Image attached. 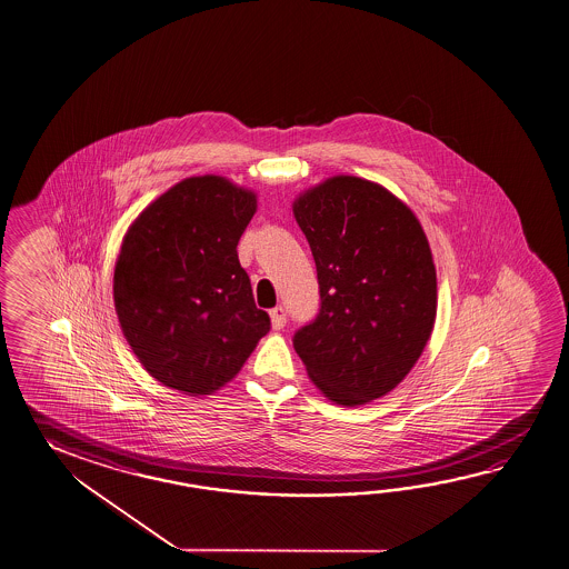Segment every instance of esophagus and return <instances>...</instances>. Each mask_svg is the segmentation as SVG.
Instances as JSON below:
<instances>
[{"label":"esophagus","mask_w":569,"mask_h":569,"mask_svg":"<svg viewBox=\"0 0 569 569\" xmlns=\"http://www.w3.org/2000/svg\"><path fill=\"white\" fill-rule=\"evenodd\" d=\"M271 326H273V330H281L283 326H286V310L279 306V308H273L271 312Z\"/></svg>","instance_id":"esophagus-1"}]
</instances>
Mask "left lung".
Here are the masks:
<instances>
[{
	"label": "left lung",
	"mask_w": 569,
	"mask_h": 569,
	"mask_svg": "<svg viewBox=\"0 0 569 569\" xmlns=\"http://www.w3.org/2000/svg\"><path fill=\"white\" fill-rule=\"evenodd\" d=\"M293 217L322 300L293 348L332 403L367 406L406 379L431 337L438 279L428 237L403 200L359 176L303 190Z\"/></svg>",
	"instance_id": "left-lung-1"
}]
</instances>
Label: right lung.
Returning a JSON list of instances; mask_svg holds the SVG:
<instances>
[{
	"label": "right lung",
	"instance_id": "right-lung-1",
	"mask_svg": "<svg viewBox=\"0 0 569 569\" xmlns=\"http://www.w3.org/2000/svg\"><path fill=\"white\" fill-rule=\"evenodd\" d=\"M257 194L192 176L129 224L113 273L121 332L156 381L192 397L219 391L269 332L237 244Z\"/></svg>",
	"mask_w": 569,
	"mask_h": 569
}]
</instances>
